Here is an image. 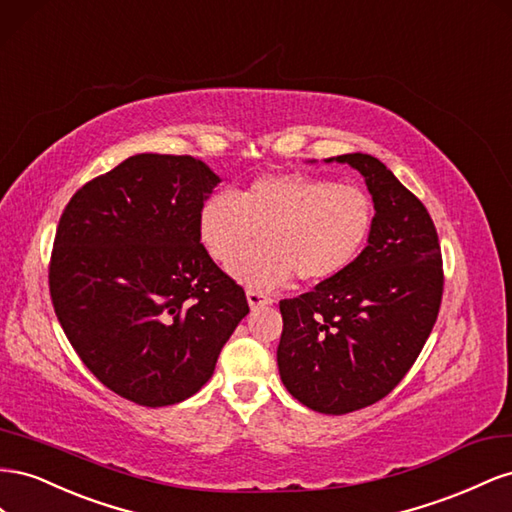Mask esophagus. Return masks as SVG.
I'll return each mask as SVG.
<instances>
[{
	"instance_id": "obj_1",
	"label": "esophagus",
	"mask_w": 512,
	"mask_h": 512,
	"mask_svg": "<svg viewBox=\"0 0 512 512\" xmlns=\"http://www.w3.org/2000/svg\"><path fill=\"white\" fill-rule=\"evenodd\" d=\"M246 300H248V306H251L253 311L264 309V306H270V304H272V298H270V296L261 294V291H253V289L246 291Z\"/></svg>"
}]
</instances>
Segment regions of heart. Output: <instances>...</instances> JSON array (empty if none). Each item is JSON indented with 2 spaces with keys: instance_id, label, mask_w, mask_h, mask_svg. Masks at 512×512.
I'll return each mask as SVG.
<instances>
[{
  "instance_id": "obj_1",
  "label": "heart",
  "mask_w": 512,
  "mask_h": 512,
  "mask_svg": "<svg viewBox=\"0 0 512 512\" xmlns=\"http://www.w3.org/2000/svg\"><path fill=\"white\" fill-rule=\"evenodd\" d=\"M375 223L371 197L358 186L309 173L264 175L231 195L214 193L199 210V240L218 264H229L262 233L265 244L229 266L253 289L326 283L352 268Z\"/></svg>"
}]
</instances>
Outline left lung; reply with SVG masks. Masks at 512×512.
I'll return each mask as SVG.
<instances>
[{"label": "left lung", "instance_id": "left-lung-1", "mask_svg": "<svg viewBox=\"0 0 512 512\" xmlns=\"http://www.w3.org/2000/svg\"><path fill=\"white\" fill-rule=\"evenodd\" d=\"M315 163V160H311ZM375 223L356 264L309 294L281 300L276 362L285 388L319 414L373 405L412 369L442 302V251L427 208L382 160L352 152Z\"/></svg>", "mask_w": 512, "mask_h": 512}]
</instances>
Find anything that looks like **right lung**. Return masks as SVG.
Here are the masks:
<instances>
[{
	"label": "right lung",
	"instance_id": "obj_1",
	"mask_svg": "<svg viewBox=\"0 0 512 512\" xmlns=\"http://www.w3.org/2000/svg\"><path fill=\"white\" fill-rule=\"evenodd\" d=\"M223 180L193 156L135 154L72 195L49 287L70 345L120 397L163 407L208 382L248 315L244 289L199 240Z\"/></svg>",
	"mask_w": 512,
	"mask_h": 512
}]
</instances>
